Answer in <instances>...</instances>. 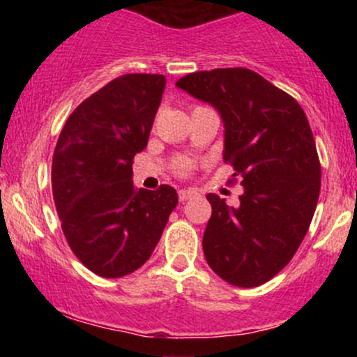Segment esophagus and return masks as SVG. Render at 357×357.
<instances>
[{
    "label": "esophagus",
    "mask_w": 357,
    "mask_h": 357,
    "mask_svg": "<svg viewBox=\"0 0 357 357\" xmlns=\"http://www.w3.org/2000/svg\"><path fill=\"white\" fill-rule=\"evenodd\" d=\"M196 196H198V192H196L195 190H179L178 191L179 202H188V199L196 198Z\"/></svg>",
    "instance_id": "esophagus-1"
}]
</instances>
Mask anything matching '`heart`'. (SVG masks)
<instances>
[{
  "instance_id": "heart-1",
  "label": "heart",
  "mask_w": 357,
  "mask_h": 357,
  "mask_svg": "<svg viewBox=\"0 0 357 357\" xmlns=\"http://www.w3.org/2000/svg\"><path fill=\"white\" fill-rule=\"evenodd\" d=\"M191 169H192V162L188 161V159H179V161H176L174 171L179 176H188V174H190Z\"/></svg>"
}]
</instances>
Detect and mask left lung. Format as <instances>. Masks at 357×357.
Masks as SVG:
<instances>
[{
	"mask_svg": "<svg viewBox=\"0 0 357 357\" xmlns=\"http://www.w3.org/2000/svg\"><path fill=\"white\" fill-rule=\"evenodd\" d=\"M176 85L218 110L223 159L245 188L236 208L206 196L208 265L231 285L265 284L296 255L319 199L321 162L309 121L294 97L248 68L195 72Z\"/></svg>",
	"mask_w": 357,
	"mask_h": 357,
	"instance_id": "1",
	"label": "left lung"
}]
</instances>
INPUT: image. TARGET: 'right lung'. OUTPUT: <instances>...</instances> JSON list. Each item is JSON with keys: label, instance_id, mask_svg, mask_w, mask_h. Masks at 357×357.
Returning <instances> with one entry per match:
<instances>
[{"label": "right lung", "instance_id": "1", "mask_svg": "<svg viewBox=\"0 0 357 357\" xmlns=\"http://www.w3.org/2000/svg\"><path fill=\"white\" fill-rule=\"evenodd\" d=\"M165 87V75L117 77L73 110L56 141L52 190L61 230L100 277L142 267L178 204L167 184L137 191L132 183V159L147 146Z\"/></svg>", "mask_w": 357, "mask_h": 357}]
</instances>
